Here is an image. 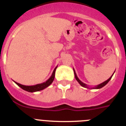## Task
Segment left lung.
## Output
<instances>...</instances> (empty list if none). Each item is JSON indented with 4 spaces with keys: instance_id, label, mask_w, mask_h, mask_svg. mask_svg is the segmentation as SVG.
Returning <instances> with one entry per match:
<instances>
[{
    "instance_id": "obj_1",
    "label": "left lung",
    "mask_w": 126,
    "mask_h": 126,
    "mask_svg": "<svg viewBox=\"0 0 126 126\" xmlns=\"http://www.w3.org/2000/svg\"><path fill=\"white\" fill-rule=\"evenodd\" d=\"M73 70H74V76H75L76 79L77 81H78V83H79L80 85H81V86H83V87L86 88H90V87H89V86L87 85V84H85V83H83V82H82V81H81V80H80L78 78V76H77V75H76V72H75V71H74V69H73ZM114 73H115V72H114ZM114 73H113V74H114ZM113 74H112V75L110 77V78L108 79L107 80V81H104L103 83H101V84H98V85L95 86H94V87H93V88H91V89H100V88H102V87H103L104 86H105L108 83H109V81L111 79V78H112V76H113Z\"/></svg>"
}]
</instances>
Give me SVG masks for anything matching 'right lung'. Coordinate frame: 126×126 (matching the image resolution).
Wrapping results in <instances>:
<instances>
[{"mask_svg": "<svg viewBox=\"0 0 126 126\" xmlns=\"http://www.w3.org/2000/svg\"><path fill=\"white\" fill-rule=\"evenodd\" d=\"M57 67V66L55 67V68L53 70V73H52V75L50 77V78L48 79L44 83H40V84H36V85H33V86H25V85H23L21 84H19V83H17V82H15V83L16 84L19 86L20 88H21L23 90H25V91H27L28 92H39V91H40V90H44L45 88H47L48 86L50 85L52 83V82L54 80V78H55V71H56V69Z\"/></svg>", "mask_w": 126, "mask_h": 126, "instance_id": "1", "label": "right lung"}]
</instances>
